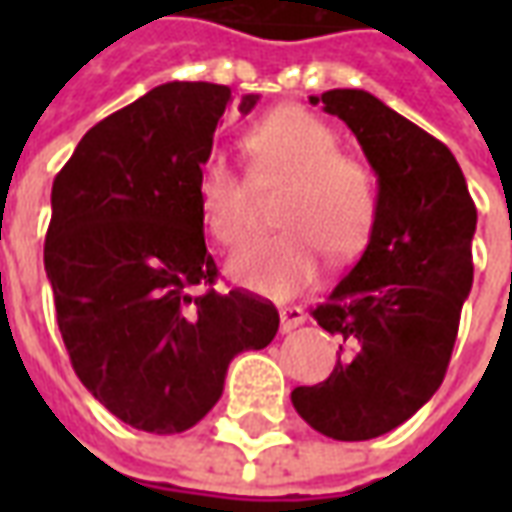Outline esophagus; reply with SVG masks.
Here are the masks:
<instances>
[{
  "label": "esophagus",
  "instance_id": "obj_1",
  "mask_svg": "<svg viewBox=\"0 0 512 512\" xmlns=\"http://www.w3.org/2000/svg\"><path fill=\"white\" fill-rule=\"evenodd\" d=\"M279 321H282V332H293L296 326L307 321V312L296 307V304H288V307L279 310Z\"/></svg>",
  "mask_w": 512,
  "mask_h": 512
}]
</instances>
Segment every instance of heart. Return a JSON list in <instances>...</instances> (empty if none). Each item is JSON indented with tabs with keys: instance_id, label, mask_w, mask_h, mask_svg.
I'll return each mask as SVG.
<instances>
[{
	"instance_id": "heart-1",
	"label": "heart",
	"mask_w": 512,
	"mask_h": 512,
	"mask_svg": "<svg viewBox=\"0 0 512 512\" xmlns=\"http://www.w3.org/2000/svg\"><path fill=\"white\" fill-rule=\"evenodd\" d=\"M255 184L213 153L197 175L202 224L222 246L241 244L249 233L257 189H288L279 200L285 233L255 238L238 249L227 274L241 288L285 299L321 277L326 252L354 260L365 252L381 216V186L365 158L340 153L326 123L296 106H279L244 136Z\"/></svg>"
}]
</instances>
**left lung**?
I'll list each match as a JSON object with an SVG mask.
<instances>
[{"label":"left lung","mask_w":512,"mask_h":512,"mask_svg":"<svg viewBox=\"0 0 512 512\" xmlns=\"http://www.w3.org/2000/svg\"><path fill=\"white\" fill-rule=\"evenodd\" d=\"M310 104L356 134L378 175L381 216L365 255L312 310L348 356L290 400L323 436L367 441L403 425L444 381L472 290L477 208L450 147L376 95L329 90Z\"/></svg>","instance_id":"8db88e82"}]
</instances>
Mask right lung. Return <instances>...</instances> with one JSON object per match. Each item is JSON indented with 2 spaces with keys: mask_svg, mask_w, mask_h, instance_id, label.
<instances>
[{
  "mask_svg": "<svg viewBox=\"0 0 512 512\" xmlns=\"http://www.w3.org/2000/svg\"><path fill=\"white\" fill-rule=\"evenodd\" d=\"M230 101L224 84L153 87L90 128L51 186L43 263L73 370L117 419L158 436L194 428L233 356L279 329L268 299L213 290L197 175ZM255 104L244 95L238 112Z\"/></svg>",
  "mask_w": 512,
  "mask_h": 512,
  "instance_id": "1",
  "label": "right lung"
}]
</instances>
